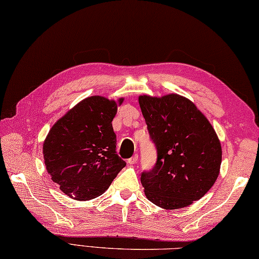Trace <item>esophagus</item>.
<instances>
[{"label": "esophagus", "mask_w": 259, "mask_h": 259, "mask_svg": "<svg viewBox=\"0 0 259 259\" xmlns=\"http://www.w3.org/2000/svg\"><path fill=\"white\" fill-rule=\"evenodd\" d=\"M137 161H139V155L135 154L134 156H132L127 162H128V164H136Z\"/></svg>", "instance_id": "1"}]
</instances>
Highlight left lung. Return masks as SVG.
I'll list each match as a JSON object with an SVG mask.
<instances>
[{"mask_svg": "<svg viewBox=\"0 0 259 259\" xmlns=\"http://www.w3.org/2000/svg\"><path fill=\"white\" fill-rule=\"evenodd\" d=\"M139 103L157 150L155 166L141 177L145 196L163 209L188 207L219 176L223 151L217 133L196 105L178 94L143 95Z\"/></svg>", "mask_w": 259, "mask_h": 259, "instance_id": "obj_1", "label": "left lung"}]
</instances>
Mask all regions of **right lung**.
I'll list each match as a JSON object with an SVG mask.
<instances>
[{
  "label": "right lung",
  "mask_w": 259,
  "mask_h": 259,
  "mask_svg": "<svg viewBox=\"0 0 259 259\" xmlns=\"http://www.w3.org/2000/svg\"><path fill=\"white\" fill-rule=\"evenodd\" d=\"M123 100L87 97L50 128L44 142L45 164L66 196L79 201L102 196L126 165L116 154L112 125Z\"/></svg>",
  "instance_id": "right-lung-1"
}]
</instances>
